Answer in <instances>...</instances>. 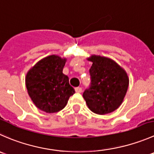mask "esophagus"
Listing matches in <instances>:
<instances>
[{
  "instance_id": "obj_1",
  "label": "esophagus",
  "mask_w": 154,
  "mask_h": 154,
  "mask_svg": "<svg viewBox=\"0 0 154 154\" xmlns=\"http://www.w3.org/2000/svg\"><path fill=\"white\" fill-rule=\"evenodd\" d=\"M75 91L76 93H82V88L81 87H78V88H75Z\"/></svg>"
}]
</instances>
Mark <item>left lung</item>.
Returning <instances> with one entry per match:
<instances>
[{"label": "left lung", "instance_id": "1", "mask_svg": "<svg viewBox=\"0 0 154 154\" xmlns=\"http://www.w3.org/2000/svg\"><path fill=\"white\" fill-rule=\"evenodd\" d=\"M89 69L91 85L83 93L90 110L106 115L116 110L124 100L129 85L127 72L112 59L93 55Z\"/></svg>", "mask_w": 154, "mask_h": 154}]
</instances>
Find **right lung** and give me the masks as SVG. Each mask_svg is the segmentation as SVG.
<instances>
[{
  "label": "right lung",
  "mask_w": 154,
  "mask_h": 154,
  "mask_svg": "<svg viewBox=\"0 0 154 154\" xmlns=\"http://www.w3.org/2000/svg\"><path fill=\"white\" fill-rule=\"evenodd\" d=\"M66 59L51 55L39 60L26 75L27 92L35 106L47 113H54L66 106L75 94L69 78L63 73Z\"/></svg>",
  "instance_id": "1"
}]
</instances>
